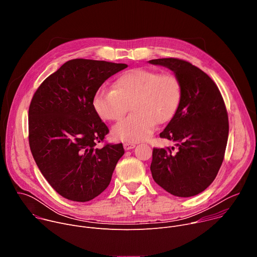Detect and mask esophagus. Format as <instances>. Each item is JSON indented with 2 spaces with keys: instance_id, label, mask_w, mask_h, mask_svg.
Here are the masks:
<instances>
[{
  "instance_id": "34e87169",
  "label": "esophagus",
  "mask_w": 257,
  "mask_h": 257,
  "mask_svg": "<svg viewBox=\"0 0 257 257\" xmlns=\"http://www.w3.org/2000/svg\"><path fill=\"white\" fill-rule=\"evenodd\" d=\"M135 144L134 143H129V142H126L124 143V149L125 151H130V150H133L135 148Z\"/></svg>"
}]
</instances>
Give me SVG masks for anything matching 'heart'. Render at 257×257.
<instances>
[{"label":"heart","mask_w":257,"mask_h":257,"mask_svg":"<svg viewBox=\"0 0 257 257\" xmlns=\"http://www.w3.org/2000/svg\"><path fill=\"white\" fill-rule=\"evenodd\" d=\"M180 99L181 85L175 75L136 68L123 73L114 89H99L92 105L102 120L119 121L130 104L132 114L113 127L112 135L117 140L134 143L149 138L157 123L169 122Z\"/></svg>","instance_id":"1"}]
</instances>
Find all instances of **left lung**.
<instances>
[{
	"mask_svg": "<svg viewBox=\"0 0 257 257\" xmlns=\"http://www.w3.org/2000/svg\"><path fill=\"white\" fill-rule=\"evenodd\" d=\"M149 62L172 70L181 85L179 106L160 134L176 142L178 151L154 149L153 178L175 196L197 195L211 184L224 161L229 122L223 96L206 73L189 62L175 58Z\"/></svg>",
	"mask_w": 257,
	"mask_h": 257,
	"instance_id": "1",
	"label": "left lung"
}]
</instances>
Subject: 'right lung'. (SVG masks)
<instances>
[{
    "mask_svg": "<svg viewBox=\"0 0 257 257\" xmlns=\"http://www.w3.org/2000/svg\"><path fill=\"white\" fill-rule=\"evenodd\" d=\"M126 64L74 59L35 91L28 111L29 146L49 184L63 197L86 202L109 184L123 144H96L108 133L92 100L100 85Z\"/></svg>",
    "mask_w": 257,
    "mask_h": 257,
    "instance_id": "add662e5",
    "label": "right lung"
}]
</instances>
